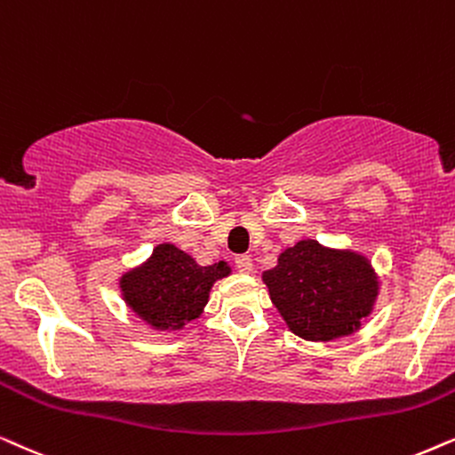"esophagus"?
Wrapping results in <instances>:
<instances>
[{
	"mask_svg": "<svg viewBox=\"0 0 455 455\" xmlns=\"http://www.w3.org/2000/svg\"><path fill=\"white\" fill-rule=\"evenodd\" d=\"M235 266H237L239 272H251L253 262H251L250 256H245V253H243V256L235 258Z\"/></svg>",
	"mask_w": 455,
	"mask_h": 455,
	"instance_id": "34e87169",
	"label": "esophagus"
}]
</instances>
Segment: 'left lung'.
Returning a JSON list of instances; mask_svg holds the SVG:
<instances>
[{
	"mask_svg": "<svg viewBox=\"0 0 455 455\" xmlns=\"http://www.w3.org/2000/svg\"><path fill=\"white\" fill-rule=\"evenodd\" d=\"M270 299L295 335L331 341L349 335L372 310L377 276L366 258L324 250L316 241H299L264 272Z\"/></svg>",
	"mask_w": 455,
	"mask_h": 455,
	"instance_id": "8db88e82",
	"label": "left lung"
}]
</instances>
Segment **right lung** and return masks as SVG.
Instances as JSON below:
<instances>
[{
  "label": "right lung",
  "instance_id": "1",
  "mask_svg": "<svg viewBox=\"0 0 455 455\" xmlns=\"http://www.w3.org/2000/svg\"><path fill=\"white\" fill-rule=\"evenodd\" d=\"M228 272L224 262L199 266L189 253L164 243L156 247L143 268L123 276L120 289L132 312L151 326L180 329L202 314L212 284Z\"/></svg>",
  "mask_w": 455,
  "mask_h": 455
}]
</instances>
